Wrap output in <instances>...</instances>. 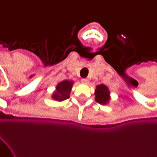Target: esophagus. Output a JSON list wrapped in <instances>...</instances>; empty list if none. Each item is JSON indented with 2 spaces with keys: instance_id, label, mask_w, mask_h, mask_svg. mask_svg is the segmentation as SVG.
<instances>
[{
  "instance_id": "obj_1",
  "label": "esophagus",
  "mask_w": 157,
  "mask_h": 157,
  "mask_svg": "<svg viewBox=\"0 0 157 157\" xmlns=\"http://www.w3.org/2000/svg\"><path fill=\"white\" fill-rule=\"evenodd\" d=\"M82 82H83V83H88V80L86 78H83L82 79Z\"/></svg>"
}]
</instances>
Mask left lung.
<instances>
[{"mask_svg":"<svg viewBox=\"0 0 157 157\" xmlns=\"http://www.w3.org/2000/svg\"><path fill=\"white\" fill-rule=\"evenodd\" d=\"M95 96L96 102H98L102 105L109 103V100H110V92H109V88H108V86H106L103 84L96 86Z\"/></svg>","mask_w":157,"mask_h":157,"instance_id":"8db88e82","label":"left lung"}]
</instances>
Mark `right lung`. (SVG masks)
I'll return each instance as SVG.
<instances>
[{"label":"right lung","mask_w":157,"mask_h":157,"mask_svg":"<svg viewBox=\"0 0 157 157\" xmlns=\"http://www.w3.org/2000/svg\"><path fill=\"white\" fill-rule=\"evenodd\" d=\"M73 83L74 82L72 81H68V80H65L63 82H59L56 86L55 92L52 95V98L59 102H61L69 98Z\"/></svg>","instance_id":"1"}]
</instances>
